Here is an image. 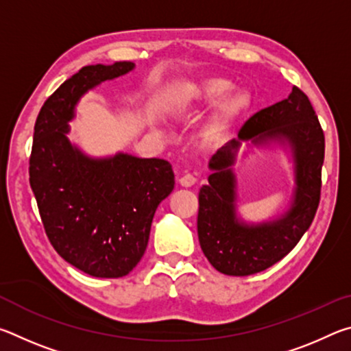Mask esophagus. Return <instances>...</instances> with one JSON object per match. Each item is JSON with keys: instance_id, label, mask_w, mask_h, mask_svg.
Segmentation results:
<instances>
[{"instance_id": "1", "label": "esophagus", "mask_w": 351, "mask_h": 351, "mask_svg": "<svg viewBox=\"0 0 351 351\" xmlns=\"http://www.w3.org/2000/svg\"><path fill=\"white\" fill-rule=\"evenodd\" d=\"M195 182H197V178H195L192 173H186L180 178V184L182 187H192Z\"/></svg>"}]
</instances>
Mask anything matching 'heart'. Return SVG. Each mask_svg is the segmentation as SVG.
<instances>
[{"mask_svg":"<svg viewBox=\"0 0 351 351\" xmlns=\"http://www.w3.org/2000/svg\"><path fill=\"white\" fill-rule=\"evenodd\" d=\"M232 90V83L223 79V77H212L197 83L192 88H189L175 100V108L184 112L192 108L197 104H213L217 100L228 96V93ZM251 106V96L246 91H237L224 100L221 106V112L226 119L239 116L240 112L246 111Z\"/></svg>","mask_w":351,"mask_h":351,"instance_id":"1","label":"heart"}]
</instances>
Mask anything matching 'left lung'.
<instances>
[{
  "mask_svg": "<svg viewBox=\"0 0 351 351\" xmlns=\"http://www.w3.org/2000/svg\"><path fill=\"white\" fill-rule=\"evenodd\" d=\"M243 141L289 146L293 156L296 186L291 204L269 222L246 223L236 213L232 165ZM324 154L325 138L316 111L297 86L288 99L255 112L235 139L218 148L209 161V184L198 195V239L213 268L226 276H251L293 251L316 215Z\"/></svg>",
  "mask_w": 351,
  "mask_h": 351,
  "instance_id": "1",
  "label": "left lung"
}]
</instances>
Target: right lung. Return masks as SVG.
<instances>
[{
    "mask_svg": "<svg viewBox=\"0 0 351 351\" xmlns=\"http://www.w3.org/2000/svg\"><path fill=\"white\" fill-rule=\"evenodd\" d=\"M133 68L132 62L82 68L46 100L34 127L29 182L47 239L69 265L100 278L123 277L139 263L154 212L175 187L164 159L91 158L66 136L83 94Z\"/></svg>",
    "mask_w": 351,
    "mask_h": 351,
    "instance_id": "obj_1",
    "label": "right lung"
}]
</instances>
